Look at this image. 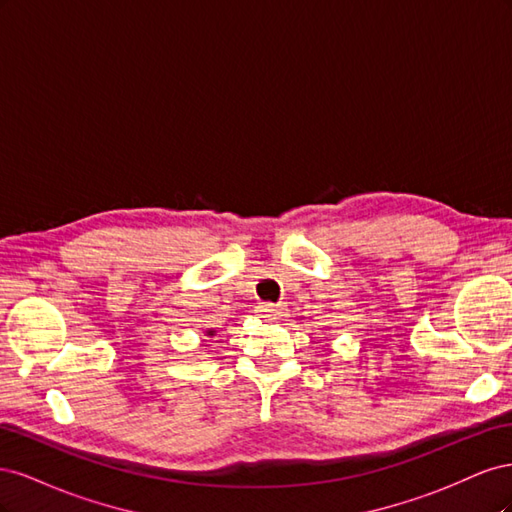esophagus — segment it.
<instances>
[{
	"instance_id": "34e87169",
	"label": "esophagus",
	"mask_w": 512,
	"mask_h": 512,
	"mask_svg": "<svg viewBox=\"0 0 512 512\" xmlns=\"http://www.w3.org/2000/svg\"><path fill=\"white\" fill-rule=\"evenodd\" d=\"M258 314L262 318H269V320H280V318L286 316V307L284 305H273V303H260Z\"/></svg>"
}]
</instances>
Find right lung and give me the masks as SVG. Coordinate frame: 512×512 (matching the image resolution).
<instances>
[{
    "instance_id": "1",
    "label": "right lung",
    "mask_w": 512,
    "mask_h": 512,
    "mask_svg": "<svg viewBox=\"0 0 512 512\" xmlns=\"http://www.w3.org/2000/svg\"><path fill=\"white\" fill-rule=\"evenodd\" d=\"M207 335H213V331H209V333H207Z\"/></svg>"
}]
</instances>
